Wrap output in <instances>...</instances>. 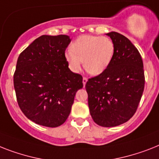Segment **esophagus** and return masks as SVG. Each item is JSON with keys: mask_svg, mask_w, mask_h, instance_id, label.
I'll return each mask as SVG.
<instances>
[{"mask_svg": "<svg viewBox=\"0 0 159 159\" xmlns=\"http://www.w3.org/2000/svg\"><path fill=\"white\" fill-rule=\"evenodd\" d=\"M87 82V78L86 77H83V79H82V83H83V86H86V83Z\"/></svg>", "mask_w": 159, "mask_h": 159, "instance_id": "34e87169", "label": "esophagus"}]
</instances>
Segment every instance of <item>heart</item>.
Segmentation results:
<instances>
[{
	"label": "heart",
	"instance_id": "b5f03b06",
	"mask_svg": "<svg viewBox=\"0 0 159 159\" xmlns=\"http://www.w3.org/2000/svg\"><path fill=\"white\" fill-rule=\"evenodd\" d=\"M72 48L64 54L71 70L77 73L83 61L85 70L93 76L100 75L106 70L114 54L113 41L100 36H82L73 42Z\"/></svg>",
	"mask_w": 159,
	"mask_h": 159
}]
</instances>
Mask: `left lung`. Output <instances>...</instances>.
Returning a JSON list of instances; mask_svg holds the SVG:
<instances>
[{"label": "left lung", "instance_id": "left-lung-1", "mask_svg": "<svg viewBox=\"0 0 159 159\" xmlns=\"http://www.w3.org/2000/svg\"><path fill=\"white\" fill-rule=\"evenodd\" d=\"M114 54L104 73L86 84L91 117L99 126H117L127 122L137 109L144 87L143 61L131 41L116 32L106 33Z\"/></svg>", "mask_w": 159, "mask_h": 159}]
</instances>
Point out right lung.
<instances>
[{
	"mask_svg": "<svg viewBox=\"0 0 159 159\" xmlns=\"http://www.w3.org/2000/svg\"><path fill=\"white\" fill-rule=\"evenodd\" d=\"M71 42L67 35H42L19 55L14 74L19 106L38 125L57 127L70 114L82 77L68 68L64 54Z\"/></svg>",
	"mask_w": 159,
	"mask_h": 159,
	"instance_id": "1",
	"label": "right lung"
}]
</instances>
